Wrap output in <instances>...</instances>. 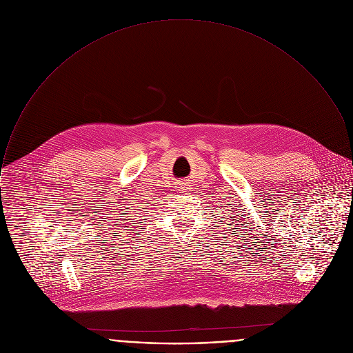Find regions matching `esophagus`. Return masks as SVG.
Wrapping results in <instances>:
<instances>
[{
  "label": "esophagus",
  "instance_id": "34e87169",
  "mask_svg": "<svg viewBox=\"0 0 353 353\" xmlns=\"http://www.w3.org/2000/svg\"><path fill=\"white\" fill-rule=\"evenodd\" d=\"M178 190H179L181 193H185L186 190H189V185H188V183H179V185H178Z\"/></svg>",
  "mask_w": 353,
  "mask_h": 353
}]
</instances>
